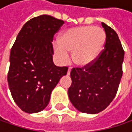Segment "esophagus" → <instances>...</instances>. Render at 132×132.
Here are the masks:
<instances>
[{
	"mask_svg": "<svg viewBox=\"0 0 132 132\" xmlns=\"http://www.w3.org/2000/svg\"><path fill=\"white\" fill-rule=\"evenodd\" d=\"M70 71H71V68L70 67L68 68V73H67V74L68 75H70Z\"/></svg>",
	"mask_w": 132,
	"mask_h": 132,
	"instance_id": "obj_1",
	"label": "esophagus"
}]
</instances>
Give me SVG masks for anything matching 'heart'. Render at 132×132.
I'll use <instances>...</instances> for the list:
<instances>
[{
	"label": "heart",
	"instance_id": "obj_1",
	"mask_svg": "<svg viewBox=\"0 0 132 132\" xmlns=\"http://www.w3.org/2000/svg\"><path fill=\"white\" fill-rule=\"evenodd\" d=\"M105 34L95 26H79L68 29L53 44L56 56L62 63L68 61V52L73 51V60L81 67L93 62L101 52Z\"/></svg>",
	"mask_w": 132,
	"mask_h": 132
}]
</instances>
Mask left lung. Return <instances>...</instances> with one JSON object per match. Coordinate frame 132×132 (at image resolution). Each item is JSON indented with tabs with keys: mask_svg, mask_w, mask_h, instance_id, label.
Returning <instances> with one entry per match:
<instances>
[{
	"mask_svg": "<svg viewBox=\"0 0 132 132\" xmlns=\"http://www.w3.org/2000/svg\"><path fill=\"white\" fill-rule=\"evenodd\" d=\"M101 25L106 34L104 48L93 62L70 72L69 99L75 108L87 114L98 113L109 106L123 75L124 51L118 36L106 24Z\"/></svg>",
	"mask_w": 132,
	"mask_h": 132,
	"instance_id": "1",
	"label": "left lung"
}]
</instances>
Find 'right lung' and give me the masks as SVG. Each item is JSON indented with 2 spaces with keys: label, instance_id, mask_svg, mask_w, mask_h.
<instances>
[{
  "label": "right lung",
  "instance_id": "obj_1",
  "mask_svg": "<svg viewBox=\"0 0 132 132\" xmlns=\"http://www.w3.org/2000/svg\"><path fill=\"white\" fill-rule=\"evenodd\" d=\"M64 22L43 14L25 23L11 49L8 83L14 102L27 113L43 110L68 67L53 62L52 41Z\"/></svg>",
  "mask_w": 132,
  "mask_h": 132
}]
</instances>
